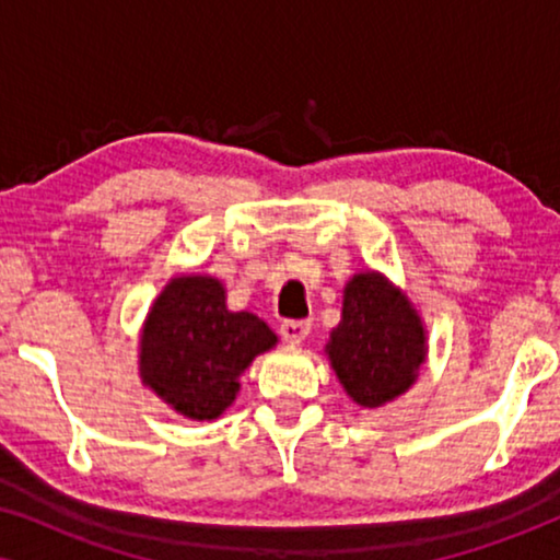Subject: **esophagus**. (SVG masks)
<instances>
[{
    "mask_svg": "<svg viewBox=\"0 0 560 560\" xmlns=\"http://www.w3.org/2000/svg\"><path fill=\"white\" fill-rule=\"evenodd\" d=\"M311 331V320H282L280 336L290 343H301Z\"/></svg>",
    "mask_w": 560,
    "mask_h": 560,
    "instance_id": "1",
    "label": "esophagus"
}]
</instances>
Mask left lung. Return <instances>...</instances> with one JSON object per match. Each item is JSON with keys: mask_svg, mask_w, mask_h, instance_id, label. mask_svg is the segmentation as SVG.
Listing matches in <instances>:
<instances>
[{"mask_svg": "<svg viewBox=\"0 0 560 560\" xmlns=\"http://www.w3.org/2000/svg\"><path fill=\"white\" fill-rule=\"evenodd\" d=\"M326 349L343 389L364 408H377L416 382L425 334L410 303L382 275L366 272L343 290L341 324Z\"/></svg>", "mask_w": 560, "mask_h": 560, "instance_id": "1", "label": "left lung"}]
</instances>
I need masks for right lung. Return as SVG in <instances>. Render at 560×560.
Wrapping results in <instances>:
<instances>
[{
	"instance_id": "add662e5",
	"label": "right lung",
	"mask_w": 560,
	"mask_h": 560,
	"mask_svg": "<svg viewBox=\"0 0 560 560\" xmlns=\"http://www.w3.org/2000/svg\"><path fill=\"white\" fill-rule=\"evenodd\" d=\"M278 336L255 313L226 308L213 278H178L152 305L140 341L142 380L194 420H213L240 393L236 377Z\"/></svg>"
}]
</instances>
